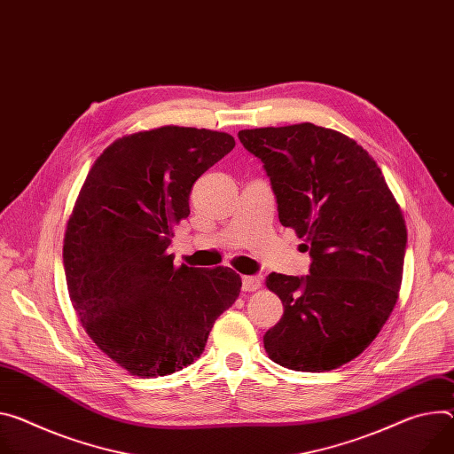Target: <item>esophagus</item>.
<instances>
[{
  "mask_svg": "<svg viewBox=\"0 0 454 454\" xmlns=\"http://www.w3.org/2000/svg\"><path fill=\"white\" fill-rule=\"evenodd\" d=\"M261 287V277H242V292H257Z\"/></svg>",
  "mask_w": 454,
  "mask_h": 454,
  "instance_id": "esophagus-1",
  "label": "esophagus"
}]
</instances>
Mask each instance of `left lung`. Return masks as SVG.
<instances>
[{"label":"left lung","mask_w":454,"mask_h":454,"mask_svg":"<svg viewBox=\"0 0 454 454\" xmlns=\"http://www.w3.org/2000/svg\"><path fill=\"white\" fill-rule=\"evenodd\" d=\"M239 139L262 160L280 224L311 257L306 277H266L284 315L264 349L287 369H337L375 340L396 304L407 244L400 206L375 159L337 130L301 122Z\"/></svg>","instance_id":"8db88e82"}]
</instances>
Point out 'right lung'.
I'll list each match as a JSON object with an SVG mask.
<instances>
[{"mask_svg": "<svg viewBox=\"0 0 454 454\" xmlns=\"http://www.w3.org/2000/svg\"><path fill=\"white\" fill-rule=\"evenodd\" d=\"M233 146L206 129L130 134L105 148L79 190L63 240L68 295L89 337L130 375L190 365L240 294L233 270L176 268L167 252L193 183Z\"/></svg>", "mask_w": 454, "mask_h": 454, "instance_id": "right-lung-1", "label": "right lung"}]
</instances>
